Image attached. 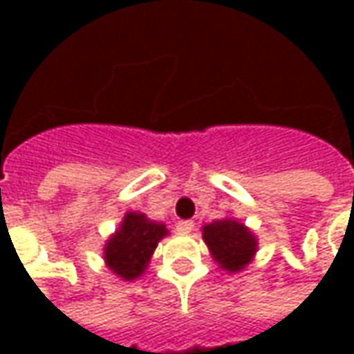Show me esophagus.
I'll use <instances>...</instances> for the list:
<instances>
[{
  "mask_svg": "<svg viewBox=\"0 0 354 354\" xmlns=\"http://www.w3.org/2000/svg\"><path fill=\"white\" fill-rule=\"evenodd\" d=\"M193 227H195L193 220H182V222H178V231L180 233H192Z\"/></svg>",
  "mask_w": 354,
  "mask_h": 354,
  "instance_id": "obj_1",
  "label": "esophagus"
}]
</instances>
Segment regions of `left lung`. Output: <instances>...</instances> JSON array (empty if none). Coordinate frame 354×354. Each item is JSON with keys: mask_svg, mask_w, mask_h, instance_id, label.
Returning a JSON list of instances; mask_svg holds the SVG:
<instances>
[{"mask_svg": "<svg viewBox=\"0 0 354 354\" xmlns=\"http://www.w3.org/2000/svg\"><path fill=\"white\" fill-rule=\"evenodd\" d=\"M203 241L212 260L227 273L243 271L258 252L256 235L231 216L203 225Z\"/></svg>", "mask_w": 354, "mask_h": 354, "instance_id": "left-lung-1", "label": "left lung"}]
</instances>
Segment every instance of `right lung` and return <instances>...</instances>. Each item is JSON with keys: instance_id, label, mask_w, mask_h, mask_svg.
Wrapping results in <instances>:
<instances>
[{"instance_id": "1", "label": "right lung", "mask_w": 354, "mask_h": 354, "mask_svg": "<svg viewBox=\"0 0 354 354\" xmlns=\"http://www.w3.org/2000/svg\"><path fill=\"white\" fill-rule=\"evenodd\" d=\"M170 235L165 223L142 212H127L113 235L104 245V261L121 281H136L146 273L159 241Z\"/></svg>"}]
</instances>
